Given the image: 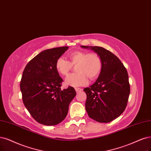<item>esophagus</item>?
<instances>
[{
	"label": "esophagus",
	"instance_id": "esophagus-1",
	"mask_svg": "<svg viewBox=\"0 0 151 151\" xmlns=\"http://www.w3.org/2000/svg\"><path fill=\"white\" fill-rule=\"evenodd\" d=\"M75 91H76L77 93H78V92H80V91H82V89H81V88H75Z\"/></svg>",
	"mask_w": 151,
	"mask_h": 151
}]
</instances>
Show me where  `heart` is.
Here are the masks:
<instances>
[{
  "instance_id": "b5f03b06",
  "label": "heart",
  "mask_w": 151,
  "mask_h": 151,
  "mask_svg": "<svg viewBox=\"0 0 151 151\" xmlns=\"http://www.w3.org/2000/svg\"><path fill=\"white\" fill-rule=\"evenodd\" d=\"M69 61L59 58L56 61L55 68L60 74L67 76L72 68L76 65L77 73L69 75L65 80V84L73 87L81 86L88 83V77L94 80L101 71L103 63L99 55L96 53H88L83 51H75L68 54Z\"/></svg>"
}]
</instances>
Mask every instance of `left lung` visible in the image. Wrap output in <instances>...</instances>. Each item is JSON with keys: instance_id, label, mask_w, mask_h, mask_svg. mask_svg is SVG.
<instances>
[{"instance_id": "obj_1", "label": "left lung", "mask_w": 151, "mask_h": 151, "mask_svg": "<svg viewBox=\"0 0 151 151\" xmlns=\"http://www.w3.org/2000/svg\"><path fill=\"white\" fill-rule=\"evenodd\" d=\"M90 48L101 57L103 67L96 82L85 88V108L90 118L99 122H109L125 110L130 94L127 71L121 60L101 47L81 46Z\"/></svg>"}]
</instances>
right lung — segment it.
Here are the masks:
<instances>
[{"label": "right lung", "instance_id": "right-lung-1", "mask_svg": "<svg viewBox=\"0 0 151 151\" xmlns=\"http://www.w3.org/2000/svg\"><path fill=\"white\" fill-rule=\"evenodd\" d=\"M68 47L45 50L26 65L20 81L25 106L33 118L46 126L59 124L68 112L69 105L76 96L75 89L61 90L63 79L55 68L56 61Z\"/></svg>", "mask_w": 151, "mask_h": 151}]
</instances>
